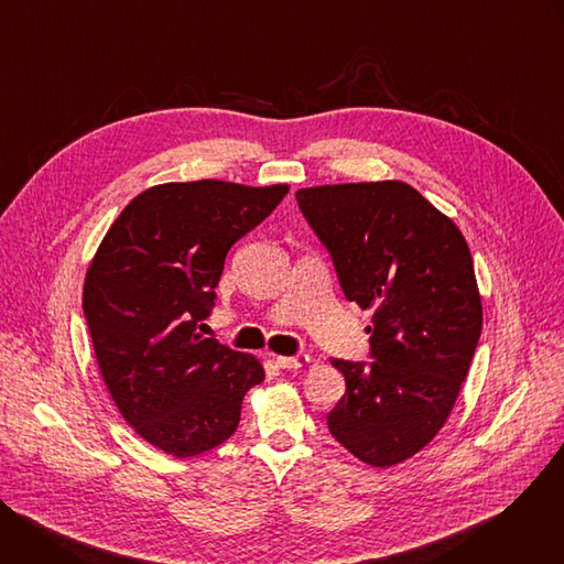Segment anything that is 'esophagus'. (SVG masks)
Listing matches in <instances>:
<instances>
[{
	"label": "esophagus",
	"instance_id": "1",
	"mask_svg": "<svg viewBox=\"0 0 564 564\" xmlns=\"http://www.w3.org/2000/svg\"><path fill=\"white\" fill-rule=\"evenodd\" d=\"M307 361H310V357L303 355V352H296L292 357H276V366L283 368V370H296V368L305 366Z\"/></svg>",
	"mask_w": 564,
	"mask_h": 564
}]
</instances>
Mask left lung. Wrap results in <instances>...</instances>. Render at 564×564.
I'll return each mask as SVG.
<instances>
[{
    "label": "left lung",
    "instance_id": "8db88e82",
    "mask_svg": "<svg viewBox=\"0 0 564 564\" xmlns=\"http://www.w3.org/2000/svg\"><path fill=\"white\" fill-rule=\"evenodd\" d=\"M339 285L372 307V361L333 359L346 394L333 437L370 466L422 451L444 426L481 333L473 259L457 225L401 181L296 192Z\"/></svg>",
    "mask_w": 564,
    "mask_h": 564
}]
</instances>
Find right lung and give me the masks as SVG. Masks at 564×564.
I'll return each mask as SVG.
<instances>
[{
    "label": "right lung",
    "instance_id": "add662e5",
    "mask_svg": "<svg viewBox=\"0 0 564 564\" xmlns=\"http://www.w3.org/2000/svg\"><path fill=\"white\" fill-rule=\"evenodd\" d=\"M288 185L165 183L135 196L89 265L83 307L102 379L122 417L155 448L194 457L229 440L261 361L196 326L225 257Z\"/></svg>",
    "mask_w": 564,
    "mask_h": 564
}]
</instances>
